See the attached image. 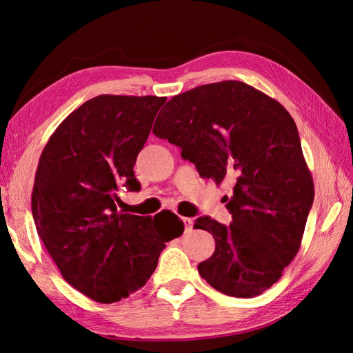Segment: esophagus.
<instances>
[{
  "label": "esophagus",
  "mask_w": 353,
  "mask_h": 353,
  "mask_svg": "<svg viewBox=\"0 0 353 353\" xmlns=\"http://www.w3.org/2000/svg\"><path fill=\"white\" fill-rule=\"evenodd\" d=\"M183 224H185V232H190L192 229V219H188V216H183Z\"/></svg>",
  "instance_id": "1"
}]
</instances>
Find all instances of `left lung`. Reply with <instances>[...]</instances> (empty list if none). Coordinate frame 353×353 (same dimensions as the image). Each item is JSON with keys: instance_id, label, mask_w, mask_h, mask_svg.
<instances>
[{"instance_id": "1", "label": "left lung", "mask_w": 353, "mask_h": 353, "mask_svg": "<svg viewBox=\"0 0 353 353\" xmlns=\"http://www.w3.org/2000/svg\"><path fill=\"white\" fill-rule=\"evenodd\" d=\"M159 115L156 137L181 147L201 179L234 191L226 197L228 228L209 216L194 223L215 239L200 276L223 294H262L301 249L314 201L294 119L279 101L236 80L174 95Z\"/></svg>"}]
</instances>
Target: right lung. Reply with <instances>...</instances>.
<instances>
[{
    "label": "right lung",
    "mask_w": 353,
    "mask_h": 353,
    "mask_svg": "<svg viewBox=\"0 0 353 353\" xmlns=\"http://www.w3.org/2000/svg\"><path fill=\"white\" fill-rule=\"evenodd\" d=\"M165 97L99 95L66 117L37 163L32 212L63 279L100 303L144 287L183 221L163 209L139 216L117 209V192L139 191L133 172Z\"/></svg>",
    "instance_id": "obj_1"
}]
</instances>
